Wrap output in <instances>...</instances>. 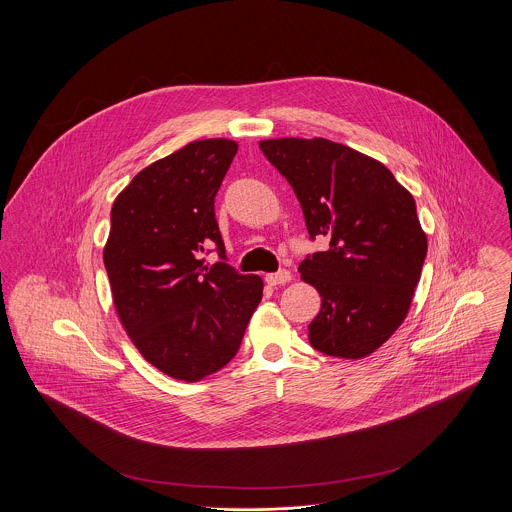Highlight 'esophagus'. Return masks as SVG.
Returning a JSON list of instances; mask_svg holds the SVG:
<instances>
[{
  "label": "esophagus",
  "mask_w": 512,
  "mask_h": 512,
  "mask_svg": "<svg viewBox=\"0 0 512 512\" xmlns=\"http://www.w3.org/2000/svg\"><path fill=\"white\" fill-rule=\"evenodd\" d=\"M292 280V274L288 272V270H280V272H274V274H268L266 276V282L270 284V286H284V284H288Z\"/></svg>",
  "instance_id": "34e87169"
}]
</instances>
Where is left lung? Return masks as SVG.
I'll use <instances>...</instances> for the list:
<instances>
[{
	"instance_id": "8db88e82",
	"label": "left lung",
	"mask_w": 512,
	"mask_h": 512,
	"mask_svg": "<svg viewBox=\"0 0 512 512\" xmlns=\"http://www.w3.org/2000/svg\"><path fill=\"white\" fill-rule=\"evenodd\" d=\"M260 149L292 185L309 236L329 240L299 264L321 295L309 343L365 359L402 325L422 276L428 238L414 197L380 161L325 138L262 140Z\"/></svg>"
}]
</instances>
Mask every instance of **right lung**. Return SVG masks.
Segmentation results:
<instances>
[{"label": "right lung", "instance_id": "right-lung-1", "mask_svg": "<svg viewBox=\"0 0 512 512\" xmlns=\"http://www.w3.org/2000/svg\"><path fill=\"white\" fill-rule=\"evenodd\" d=\"M238 151L224 138L197 140L142 169L116 197L104 266L128 337L163 374L199 382L228 365L262 299L260 276L203 252L224 242L215 197Z\"/></svg>", "mask_w": 512, "mask_h": 512}]
</instances>
